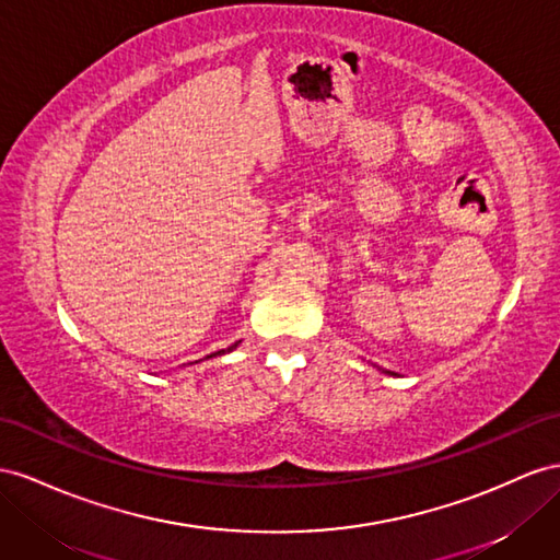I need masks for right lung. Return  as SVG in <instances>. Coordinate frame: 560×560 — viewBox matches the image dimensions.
Listing matches in <instances>:
<instances>
[{"label":"right lung","mask_w":560,"mask_h":560,"mask_svg":"<svg viewBox=\"0 0 560 560\" xmlns=\"http://www.w3.org/2000/svg\"><path fill=\"white\" fill-rule=\"evenodd\" d=\"M236 346H238V342H234V346H232V348H226V350H220V352H214V354H224V352H232V350H234ZM214 354H210V357H214Z\"/></svg>","instance_id":"add662e5"}]
</instances>
